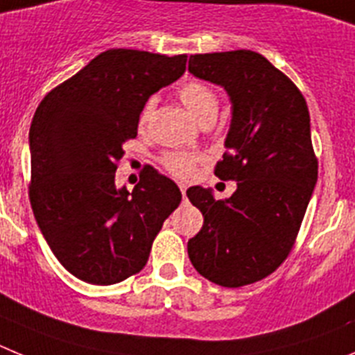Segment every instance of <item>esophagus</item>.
I'll return each mask as SVG.
<instances>
[{"mask_svg":"<svg viewBox=\"0 0 355 355\" xmlns=\"http://www.w3.org/2000/svg\"><path fill=\"white\" fill-rule=\"evenodd\" d=\"M178 187H180V193H182V196H185V191H187V185H185L184 182H180V184H178Z\"/></svg>","mask_w":355,"mask_h":355,"instance_id":"esophagus-1","label":"esophagus"}]
</instances>
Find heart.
Instances as JSON below:
<instances>
[{"instance_id":"1","label":"heart","mask_w":355,"mask_h":355,"mask_svg":"<svg viewBox=\"0 0 355 355\" xmlns=\"http://www.w3.org/2000/svg\"><path fill=\"white\" fill-rule=\"evenodd\" d=\"M180 101L184 102V106L189 110V113L196 118L200 123H205L209 120H216L217 113H219V98H217L216 92L210 88L209 85L201 81H189L182 85ZM155 107V97L148 98L146 104L143 106L141 113H139V127L145 129L148 123L150 116L154 113ZM196 154H189V152H170L162 157V164L166 166V170L170 173L177 175V177H191L194 171V164L198 161Z\"/></svg>"}]
</instances>
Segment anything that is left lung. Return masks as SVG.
Here are the masks:
<instances>
[{
    "mask_svg": "<svg viewBox=\"0 0 355 355\" xmlns=\"http://www.w3.org/2000/svg\"><path fill=\"white\" fill-rule=\"evenodd\" d=\"M189 72L223 86L232 102L228 152L216 175L237 180V191L216 200L212 189H187L203 214L187 253L194 269L216 285H251L288 257L317 184L308 104L297 86L254 51L194 54Z\"/></svg>",
    "mask_w": 355,
    "mask_h": 355,
    "instance_id": "8db88e82",
    "label": "left lung"
}]
</instances>
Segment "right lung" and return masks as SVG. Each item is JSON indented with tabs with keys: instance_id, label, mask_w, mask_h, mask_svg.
Here are the masks:
<instances>
[{
	"instance_id": "1",
	"label": "right lung",
	"mask_w": 355,
	"mask_h": 355,
	"mask_svg": "<svg viewBox=\"0 0 355 355\" xmlns=\"http://www.w3.org/2000/svg\"><path fill=\"white\" fill-rule=\"evenodd\" d=\"M187 56L110 49L44 97L30 127V200L60 263L92 285L139 272L182 193L148 166L132 189L116 187L123 145L138 136L139 113L182 78Z\"/></svg>"
}]
</instances>
